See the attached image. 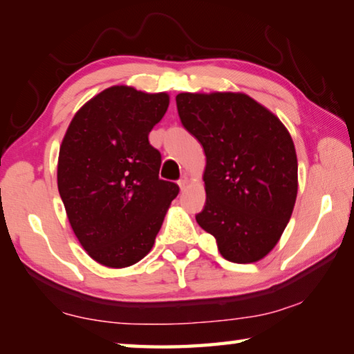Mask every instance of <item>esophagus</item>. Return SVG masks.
Returning a JSON list of instances; mask_svg holds the SVG:
<instances>
[{"label": "esophagus", "instance_id": "obj_1", "mask_svg": "<svg viewBox=\"0 0 354 354\" xmlns=\"http://www.w3.org/2000/svg\"><path fill=\"white\" fill-rule=\"evenodd\" d=\"M187 184H189V179L187 178H181V179H179V181H178V185H179V189H181V190H185V187H187Z\"/></svg>", "mask_w": 354, "mask_h": 354}]
</instances>
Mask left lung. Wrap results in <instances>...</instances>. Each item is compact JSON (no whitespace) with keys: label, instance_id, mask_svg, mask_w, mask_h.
Listing matches in <instances>:
<instances>
[{"label":"left lung","instance_id":"1","mask_svg":"<svg viewBox=\"0 0 354 354\" xmlns=\"http://www.w3.org/2000/svg\"><path fill=\"white\" fill-rule=\"evenodd\" d=\"M176 106L206 156V205L196 221L226 261H261L277 247L297 200L298 160L289 131L242 92H183Z\"/></svg>","mask_w":354,"mask_h":354}]
</instances>
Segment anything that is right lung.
Instances as JSON below:
<instances>
[{
  "instance_id": "right-lung-1",
  "label": "right lung",
  "mask_w": 354,
  "mask_h": 354,
  "mask_svg": "<svg viewBox=\"0 0 354 354\" xmlns=\"http://www.w3.org/2000/svg\"><path fill=\"white\" fill-rule=\"evenodd\" d=\"M170 95L112 86L75 113L57 159V189L71 230L93 261L124 268L151 251L178 195L159 179L160 153L148 142Z\"/></svg>"
}]
</instances>
